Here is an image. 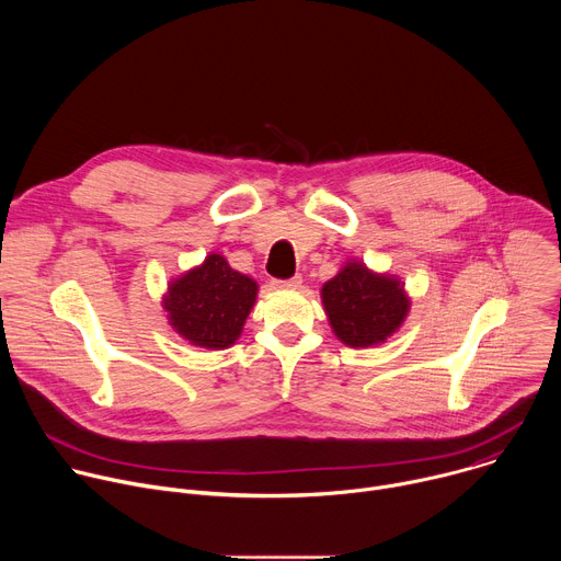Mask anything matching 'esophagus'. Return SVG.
Wrapping results in <instances>:
<instances>
[{"instance_id": "esophagus-1", "label": "esophagus", "mask_w": 561, "mask_h": 561, "mask_svg": "<svg viewBox=\"0 0 561 561\" xmlns=\"http://www.w3.org/2000/svg\"><path fill=\"white\" fill-rule=\"evenodd\" d=\"M273 286L279 288V290H295V288L301 286V277L295 275V277H290V279H277V282H273Z\"/></svg>"}]
</instances>
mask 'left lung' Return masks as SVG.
Wrapping results in <instances>:
<instances>
[{
    "label": "left lung",
    "mask_w": 561,
    "mask_h": 561,
    "mask_svg": "<svg viewBox=\"0 0 561 561\" xmlns=\"http://www.w3.org/2000/svg\"><path fill=\"white\" fill-rule=\"evenodd\" d=\"M319 295L331 331L351 348L383 344L404 327L413 306L402 277L373 271L362 260H346Z\"/></svg>",
    "instance_id": "obj_1"
}]
</instances>
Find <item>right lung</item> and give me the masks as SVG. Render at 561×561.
<instances>
[{"label":"right lung","mask_w":561,"mask_h":561,"mask_svg":"<svg viewBox=\"0 0 561 561\" xmlns=\"http://www.w3.org/2000/svg\"><path fill=\"white\" fill-rule=\"evenodd\" d=\"M260 284L234 271L219 253L169 282L162 295L169 327L191 346L206 351L230 348L242 337L257 301Z\"/></svg>","instance_id":"right-lung-1"}]
</instances>
